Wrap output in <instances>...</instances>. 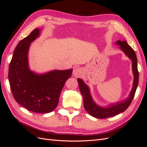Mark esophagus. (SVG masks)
<instances>
[{
  "mask_svg": "<svg viewBox=\"0 0 147 147\" xmlns=\"http://www.w3.org/2000/svg\"><path fill=\"white\" fill-rule=\"evenodd\" d=\"M82 73V70L80 67H75L73 70V74L75 77H78L80 76Z\"/></svg>",
  "mask_w": 147,
  "mask_h": 147,
  "instance_id": "obj_1",
  "label": "esophagus"
}]
</instances>
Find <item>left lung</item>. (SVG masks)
Returning a JSON list of instances; mask_svg holds the SVG:
<instances>
[{
  "label": "left lung",
  "instance_id": "8db88e82",
  "mask_svg": "<svg viewBox=\"0 0 147 147\" xmlns=\"http://www.w3.org/2000/svg\"><path fill=\"white\" fill-rule=\"evenodd\" d=\"M116 44L120 46V49L132 61V71L134 77V82H133V86L130 94L129 96V97H127L125 100L121 102H118L115 104H113L108 107L107 108L102 107L97 105L94 100H92L90 94V88H88V86L84 83L82 79L77 78L80 91L83 97V104L84 109L91 116L99 119L114 117L115 115L124 112L132 102V100L135 95L138 83H139V72H138L137 69V59L134 50L128 45L126 40H118L116 42Z\"/></svg>",
  "mask_w": 147,
  "mask_h": 147
}]
</instances>
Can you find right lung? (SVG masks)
I'll return each mask as SVG.
<instances>
[{
  "label": "right lung",
  "mask_w": 147,
  "mask_h": 147,
  "mask_svg": "<svg viewBox=\"0 0 147 147\" xmlns=\"http://www.w3.org/2000/svg\"><path fill=\"white\" fill-rule=\"evenodd\" d=\"M35 29L18 44L8 69V80L13 97L18 103L35 113H50L59 102L65 82L71 77L72 69L53 70L44 74L32 72L28 64L30 43L39 36Z\"/></svg>",
  "instance_id": "add662e5"
}]
</instances>
